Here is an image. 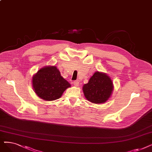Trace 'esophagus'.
Here are the masks:
<instances>
[{
	"label": "esophagus",
	"instance_id": "1",
	"mask_svg": "<svg viewBox=\"0 0 152 152\" xmlns=\"http://www.w3.org/2000/svg\"><path fill=\"white\" fill-rule=\"evenodd\" d=\"M73 83H74V86H76V87H77V86H79V82L77 81V80L74 81V82H73Z\"/></svg>",
	"mask_w": 152,
	"mask_h": 152
}]
</instances>
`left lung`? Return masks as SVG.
<instances>
[{
  "instance_id": "1",
  "label": "left lung",
  "mask_w": 152,
  "mask_h": 152,
  "mask_svg": "<svg viewBox=\"0 0 152 152\" xmlns=\"http://www.w3.org/2000/svg\"><path fill=\"white\" fill-rule=\"evenodd\" d=\"M113 90V82L110 77L99 72H95L88 82L83 86L86 98L94 104L105 102L110 98Z\"/></svg>"
}]
</instances>
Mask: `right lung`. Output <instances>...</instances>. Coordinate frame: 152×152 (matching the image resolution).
Instances as JSON below:
<instances>
[{
    "mask_svg": "<svg viewBox=\"0 0 152 152\" xmlns=\"http://www.w3.org/2000/svg\"><path fill=\"white\" fill-rule=\"evenodd\" d=\"M32 86L40 98L52 101L61 97L70 84L61 76L56 66H47L40 69L33 76Z\"/></svg>",
    "mask_w": 152,
    "mask_h": 152,
    "instance_id": "obj_1",
    "label": "right lung"
}]
</instances>
